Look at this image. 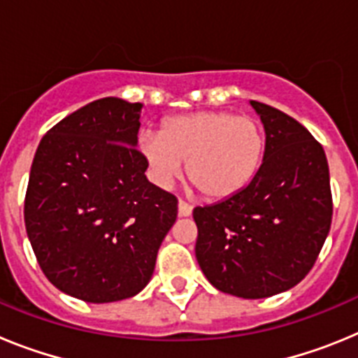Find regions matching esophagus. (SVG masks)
Here are the masks:
<instances>
[{
	"instance_id": "34e87169",
	"label": "esophagus",
	"mask_w": 358,
	"mask_h": 358,
	"mask_svg": "<svg viewBox=\"0 0 358 358\" xmlns=\"http://www.w3.org/2000/svg\"><path fill=\"white\" fill-rule=\"evenodd\" d=\"M192 211H194L192 204H188V202L185 201H179V217H189Z\"/></svg>"
}]
</instances>
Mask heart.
I'll return each instance as SVG.
<instances>
[{
  "label": "heart",
  "mask_w": 358,
  "mask_h": 358,
  "mask_svg": "<svg viewBox=\"0 0 358 358\" xmlns=\"http://www.w3.org/2000/svg\"><path fill=\"white\" fill-rule=\"evenodd\" d=\"M152 179L169 186L186 176L206 199H226L252 181L265 152V134L252 116L229 110H197L164 120L159 134L140 138Z\"/></svg>",
  "instance_id": "b5f03b06"
}]
</instances>
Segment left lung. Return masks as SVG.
Masks as SVG:
<instances>
[{
  "label": "left lung",
  "mask_w": 358,
  "mask_h": 358,
  "mask_svg": "<svg viewBox=\"0 0 358 358\" xmlns=\"http://www.w3.org/2000/svg\"><path fill=\"white\" fill-rule=\"evenodd\" d=\"M265 129L260 169L238 194L195 208V256L220 292L276 296L314 267L331 224L328 161L301 123L251 100Z\"/></svg>",
  "instance_id": "left-lung-1"
}]
</instances>
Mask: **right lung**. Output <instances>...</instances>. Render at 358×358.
Listing matches in <instances>:
<instances>
[{"instance_id":"obj_1","label":"right lung","mask_w":358,"mask_h":358,"mask_svg":"<svg viewBox=\"0 0 358 358\" xmlns=\"http://www.w3.org/2000/svg\"><path fill=\"white\" fill-rule=\"evenodd\" d=\"M143 103L107 96L66 116L37 147L24 199L28 240L44 276L85 303L147 287L177 218L138 150Z\"/></svg>"}]
</instances>
